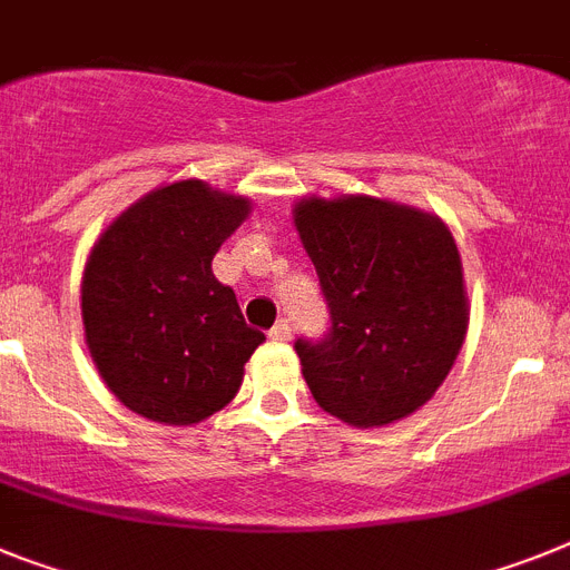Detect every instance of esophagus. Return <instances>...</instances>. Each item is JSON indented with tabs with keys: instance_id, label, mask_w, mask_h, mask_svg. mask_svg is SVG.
Returning a JSON list of instances; mask_svg holds the SVG:
<instances>
[{
	"instance_id": "obj_1",
	"label": "esophagus",
	"mask_w": 570,
	"mask_h": 570,
	"mask_svg": "<svg viewBox=\"0 0 570 570\" xmlns=\"http://www.w3.org/2000/svg\"><path fill=\"white\" fill-rule=\"evenodd\" d=\"M289 336H293V327H289V322H286V318L275 322V327L269 330L272 342H289Z\"/></svg>"
}]
</instances>
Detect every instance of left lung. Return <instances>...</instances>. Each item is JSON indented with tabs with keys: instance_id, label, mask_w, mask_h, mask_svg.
Instances as JSON below:
<instances>
[{
	"instance_id": "left-lung-1",
	"label": "left lung",
	"mask_w": 570,
	"mask_h": 570,
	"mask_svg": "<svg viewBox=\"0 0 570 570\" xmlns=\"http://www.w3.org/2000/svg\"><path fill=\"white\" fill-rule=\"evenodd\" d=\"M295 226L330 313L324 338H295L315 403L358 429L417 411L455 365L470 318L449 228L374 196L304 199Z\"/></svg>"
}]
</instances>
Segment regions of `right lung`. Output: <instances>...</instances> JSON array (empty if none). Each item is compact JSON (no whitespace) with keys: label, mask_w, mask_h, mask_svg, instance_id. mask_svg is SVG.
<instances>
[{"label":"right lung","mask_w":570,"mask_h":570,"mask_svg":"<svg viewBox=\"0 0 570 570\" xmlns=\"http://www.w3.org/2000/svg\"><path fill=\"white\" fill-rule=\"evenodd\" d=\"M248 214L243 196L185 179L153 190L95 243L83 327L98 374L130 411L190 425L237 394L263 342L212 261Z\"/></svg>","instance_id":"1"}]
</instances>
